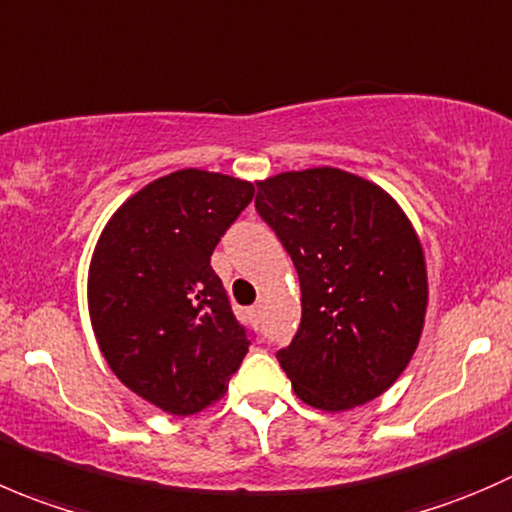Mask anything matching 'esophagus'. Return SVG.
Instances as JSON below:
<instances>
[{"label":"esophagus","instance_id":"obj_1","mask_svg":"<svg viewBox=\"0 0 512 512\" xmlns=\"http://www.w3.org/2000/svg\"><path fill=\"white\" fill-rule=\"evenodd\" d=\"M261 308H263V303H261V301H258V303H256V306H254V308H251V311H249V313H251V318H258V316H261Z\"/></svg>","mask_w":512,"mask_h":512}]
</instances>
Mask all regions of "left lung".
Segmentation results:
<instances>
[{
  "label": "left lung",
  "instance_id": "left-lung-1",
  "mask_svg": "<svg viewBox=\"0 0 512 512\" xmlns=\"http://www.w3.org/2000/svg\"><path fill=\"white\" fill-rule=\"evenodd\" d=\"M256 211L301 281V326L278 363L303 403L363 406L398 381L421 341V239L388 191L333 166L256 181Z\"/></svg>",
  "mask_w": 512,
  "mask_h": 512
}]
</instances>
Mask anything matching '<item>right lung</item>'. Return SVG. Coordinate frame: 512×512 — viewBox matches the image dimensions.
Masks as SVG:
<instances>
[{"mask_svg": "<svg viewBox=\"0 0 512 512\" xmlns=\"http://www.w3.org/2000/svg\"><path fill=\"white\" fill-rule=\"evenodd\" d=\"M251 199V181L174 171L129 196L91 254L86 298L101 356L171 416L214 406L249 351L211 254Z\"/></svg>", "mask_w": 512, "mask_h": 512, "instance_id": "add662e5", "label": "right lung"}]
</instances>
